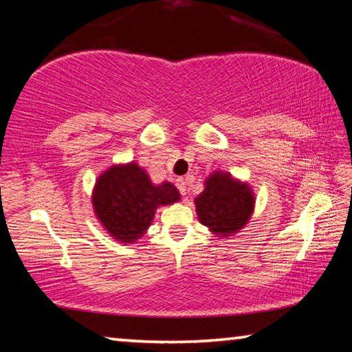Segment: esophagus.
I'll list each match as a JSON object with an SVG mask.
<instances>
[{
  "mask_svg": "<svg viewBox=\"0 0 352 352\" xmlns=\"http://www.w3.org/2000/svg\"><path fill=\"white\" fill-rule=\"evenodd\" d=\"M177 188L180 190L182 195H186V190H188V182L184 180V178H178L177 180Z\"/></svg>",
  "mask_w": 352,
  "mask_h": 352,
  "instance_id": "1",
  "label": "esophagus"
}]
</instances>
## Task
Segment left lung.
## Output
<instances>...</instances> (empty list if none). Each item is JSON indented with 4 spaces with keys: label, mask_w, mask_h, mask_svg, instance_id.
<instances>
[{
    "label": "left lung",
    "mask_w": 352,
    "mask_h": 352,
    "mask_svg": "<svg viewBox=\"0 0 352 352\" xmlns=\"http://www.w3.org/2000/svg\"><path fill=\"white\" fill-rule=\"evenodd\" d=\"M195 201L200 222L214 233L228 236L247 223L254 199L247 184L231 180L228 174H212Z\"/></svg>",
    "instance_id": "left-lung-1"
}]
</instances>
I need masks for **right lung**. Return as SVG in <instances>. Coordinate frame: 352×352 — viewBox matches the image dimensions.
Wrapping results in <instances>:
<instances>
[{
	"instance_id": "right-lung-1",
	"label": "right lung",
	"mask_w": 352,
	"mask_h": 352,
	"mask_svg": "<svg viewBox=\"0 0 352 352\" xmlns=\"http://www.w3.org/2000/svg\"><path fill=\"white\" fill-rule=\"evenodd\" d=\"M180 200L170 183L153 186L151 178L135 163L113 166L99 177L93 205L100 223L121 242H135L146 233L155 210Z\"/></svg>"
}]
</instances>
